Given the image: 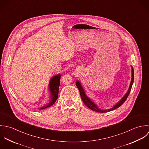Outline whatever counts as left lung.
Returning <instances> with one entry per match:
<instances>
[{
  "mask_svg": "<svg viewBox=\"0 0 149 149\" xmlns=\"http://www.w3.org/2000/svg\"><path fill=\"white\" fill-rule=\"evenodd\" d=\"M132 67V78H131V84H130V86L129 87V89L128 90V92L126 93V94L123 97V98L120 100V101H119V102L116 105H115L113 108H112L111 109H109L108 110H101L100 109H99L97 105L93 103L89 98L86 96V95L85 94V93L84 91V90L83 89V88L82 87L80 82L79 81H77L76 82V85L77 86V88H78V89L79 90V92H80V95H81V98L83 101V102H84V104L89 108L90 109L94 111H95V112H100V113H104V112H109V111H113L114 109H117L118 108H119V107H120L127 100L128 96L129 95L130 93V91H131V88H132V84H133V82H134V68Z\"/></svg>",
  "mask_w": 149,
  "mask_h": 149,
  "instance_id": "obj_1",
  "label": "left lung"
}]
</instances>
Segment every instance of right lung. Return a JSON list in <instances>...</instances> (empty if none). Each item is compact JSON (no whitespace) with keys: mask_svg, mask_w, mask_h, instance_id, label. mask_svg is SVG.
<instances>
[{"mask_svg":"<svg viewBox=\"0 0 149 149\" xmlns=\"http://www.w3.org/2000/svg\"><path fill=\"white\" fill-rule=\"evenodd\" d=\"M61 75L60 74L57 75L55 77H54L49 83V89L51 91V101L42 107V108H40L41 109H43L45 108H47L49 107H51L52 105L56 101L58 97V93H59V88L60 86V79Z\"/></svg>","mask_w":149,"mask_h":149,"instance_id":"right-lung-1","label":"right lung"}]
</instances>
